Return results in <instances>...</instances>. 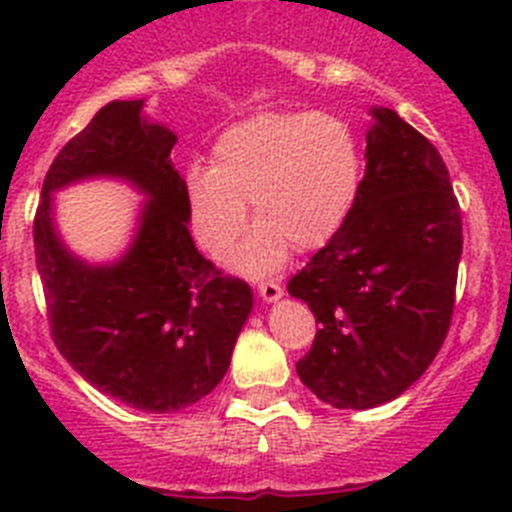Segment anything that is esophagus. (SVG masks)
Instances as JSON below:
<instances>
[{"mask_svg": "<svg viewBox=\"0 0 512 512\" xmlns=\"http://www.w3.org/2000/svg\"><path fill=\"white\" fill-rule=\"evenodd\" d=\"M259 295L264 302H274L284 295V287L279 282H274V279H266V282L259 284Z\"/></svg>", "mask_w": 512, "mask_h": 512, "instance_id": "obj_1", "label": "esophagus"}]
</instances>
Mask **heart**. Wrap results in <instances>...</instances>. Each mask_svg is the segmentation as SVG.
<instances>
[{
  "mask_svg": "<svg viewBox=\"0 0 512 512\" xmlns=\"http://www.w3.org/2000/svg\"><path fill=\"white\" fill-rule=\"evenodd\" d=\"M364 179L354 128L330 112H261L215 140L212 166L187 171L192 233L223 256L246 225L253 228L230 264L253 277L279 269L289 246L315 251L343 228Z\"/></svg>",
  "mask_w": 512,
  "mask_h": 512,
  "instance_id": "1",
  "label": "heart"
}]
</instances>
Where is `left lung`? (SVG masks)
I'll return each mask as SVG.
<instances>
[{
  "label": "left lung",
  "mask_w": 512,
  "mask_h": 512,
  "mask_svg": "<svg viewBox=\"0 0 512 512\" xmlns=\"http://www.w3.org/2000/svg\"><path fill=\"white\" fill-rule=\"evenodd\" d=\"M354 210L289 279L318 333L297 374L333 408L395 400L431 366L451 328L461 207L431 140L374 110Z\"/></svg>",
  "instance_id": "8db88e82"
}]
</instances>
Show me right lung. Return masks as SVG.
I'll return each mask as SVG.
<instances>
[{"label": "right lung", "instance_id": "1", "mask_svg": "<svg viewBox=\"0 0 512 512\" xmlns=\"http://www.w3.org/2000/svg\"><path fill=\"white\" fill-rule=\"evenodd\" d=\"M140 107V99L104 104L53 158L33 220L35 264L63 359L130 408L174 413L225 377L253 295L197 251L187 182L169 158L176 135L140 120ZM94 173L122 175L152 200L115 267L76 262L50 225L52 189Z\"/></svg>", "mask_w": 512, "mask_h": 512}]
</instances>
